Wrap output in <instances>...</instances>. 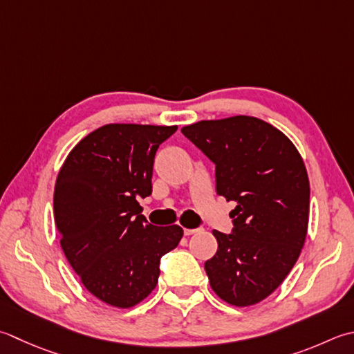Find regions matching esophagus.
<instances>
[{
    "instance_id": "1",
    "label": "esophagus",
    "mask_w": 354,
    "mask_h": 354,
    "mask_svg": "<svg viewBox=\"0 0 354 354\" xmlns=\"http://www.w3.org/2000/svg\"><path fill=\"white\" fill-rule=\"evenodd\" d=\"M199 232V228H184V234L185 236H190V234Z\"/></svg>"
}]
</instances>
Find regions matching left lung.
<instances>
[{"instance_id": "1", "label": "left lung", "mask_w": 354, "mask_h": 354, "mask_svg": "<svg viewBox=\"0 0 354 354\" xmlns=\"http://www.w3.org/2000/svg\"><path fill=\"white\" fill-rule=\"evenodd\" d=\"M181 131L214 164L218 195L236 203L232 233L213 230L218 250L204 266L210 286L227 304L254 306L287 278L306 242V165L281 130L254 116L199 121Z\"/></svg>"}]
</instances>
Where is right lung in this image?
Segmentation results:
<instances>
[{
	"label": "right lung",
	"mask_w": 354,
	"mask_h": 354,
	"mask_svg": "<svg viewBox=\"0 0 354 354\" xmlns=\"http://www.w3.org/2000/svg\"><path fill=\"white\" fill-rule=\"evenodd\" d=\"M178 126L107 124L75 145L58 173L55 223L68 264L100 301L130 308L156 287L159 262L183 238L141 214L156 150Z\"/></svg>",
	"instance_id": "1"
}]
</instances>
